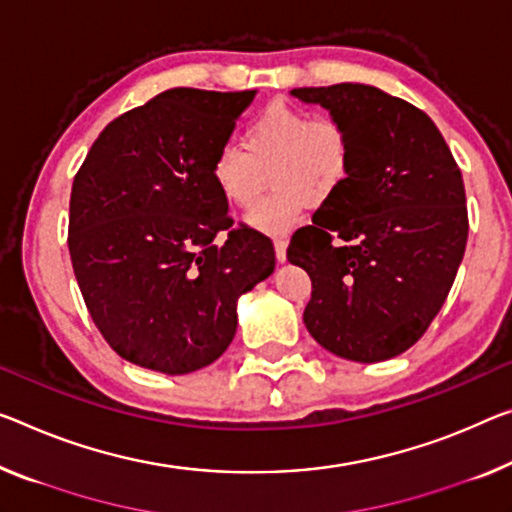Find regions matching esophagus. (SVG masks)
Instances as JSON below:
<instances>
[{"label":"esophagus","mask_w":512,"mask_h":512,"mask_svg":"<svg viewBox=\"0 0 512 512\" xmlns=\"http://www.w3.org/2000/svg\"><path fill=\"white\" fill-rule=\"evenodd\" d=\"M286 247H288V240L286 238L274 240V254H277V261L279 263L286 261Z\"/></svg>","instance_id":"34e87169"}]
</instances>
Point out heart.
<instances>
[{"label":"heart","mask_w":512,"mask_h":512,"mask_svg":"<svg viewBox=\"0 0 512 512\" xmlns=\"http://www.w3.org/2000/svg\"><path fill=\"white\" fill-rule=\"evenodd\" d=\"M242 146L226 144L210 162V178L233 208L254 206L267 174L274 190L249 212L256 231L283 233L297 224L306 201H332L350 183L355 144L334 116H313L302 107L274 102L245 125Z\"/></svg>","instance_id":"1"}]
</instances>
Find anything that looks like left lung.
Returning <instances> with one entry per match:
<instances>
[{
    "instance_id": "1",
    "label": "left lung",
    "mask_w": 512,
    "mask_h": 512,
    "mask_svg": "<svg viewBox=\"0 0 512 512\" xmlns=\"http://www.w3.org/2000/svg\"><path fill=\"white\" fill-rule=\"evenodd\" d=\"M350 130V183L293 233L288 261L311 277L304 325L334 355L373 364L426 334L462 263L465 183L426 112L375 86L293 89Z\"/></svg>"
}]
</instances>
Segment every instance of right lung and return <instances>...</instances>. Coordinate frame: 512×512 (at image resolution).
Masks as SVG:
<instances>
[{"label":"right lung","instance_id":"add662e5","mask_svg":"<svg viewBox=\"0 0 512 512\" xmlns=\"http://www.w3.org/2000/svg\"><path fill=\"white\" fill-rule=\"evenodd\" d=\"M254 96L164 91L109 123L77 171L70 261L93 322L125 361L167 375L212 364L235 336L238 297L274 272L272 240L233 226L210 178Z\"/></svg>","mask_w":512,"mask_h":512}]
</instances>
